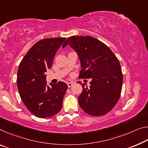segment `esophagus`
I'll return each instance as SVG.
<instances>
[{
    "label": "esophagus",
    "mask_w": 148,
    "mask_h": 148,
    "mask_svg": "<svg viewBox=\"0 0 148 148\" xmlns=\"http://www.w3.org/2000/svg\"><path fill=\"white\" fill-rule=\"evenodd\" d=\"M67 85H68V87H69V88H70V87L73 85V83H72V82H68Z\"/></svg>",
    "instance_id": "obj_1"
}]
</instances>
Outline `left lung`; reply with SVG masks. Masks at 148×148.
I'll return each mask as SVG.
<instances>
[{"mask_svg":"<svg viewBox=\"0 0 148 148\" xmlns=\"http://www.w3.org/2000/svg\"><path fill=\"white\" fill-rule=\"evenodd\" d=\"M68 45L80 60L78 78L91 79L89 88L82 84L79 106L90 115H105L113 109L121 96L123 75L119 59L109 47L93 37H70L62 48Z\"/></svg>","mask_w":148,"mask_h":148,"instance_id":"8db88e82","label":"left lung"}]
</instances>
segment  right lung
Returning <instances> with one entry per match:
<instances>
[{"label": "right lung", "mask_w": 148, "mask_h": 148, "mask_svg": "<svg viewBox=\"0 0 148 148\" xmlns=\"http://www.w3.org/2000/svg\"><path fill=\"white\" fill-rule=\"evenodd\" d=\"M66 39L49 38L39 41L28 51L20 62L17 86L23 104L30 112L45 119L57 114L62 107L63 97L68 89L63 82L47 85L44 73L51 69L58 49Z\"/></svg>", "instance_id": "add662e5"}]
</instances>
